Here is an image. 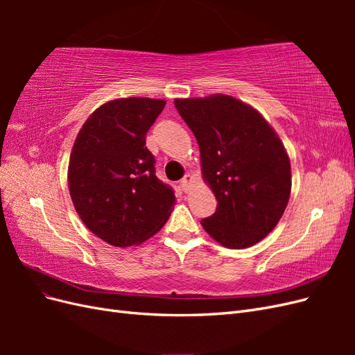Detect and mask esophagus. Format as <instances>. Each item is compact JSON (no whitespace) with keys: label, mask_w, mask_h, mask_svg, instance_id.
I'll list each match as a JSON object with an SVG mask.
<instances>
[{"label":"esophagus","mask_w":355,"mask_h":355,"mask_svg":"<svg viewBox=\"0 0 355 355\" xmlns=\"http://www.w3.org/2000/svg\"><path fill=\"white\" fill-rule=\"evenodd\" d=\"M192 182H194V178H192L191 175H187L184 179H182V180H180V188H182V191L188 192L189 188H191V185H192Z\"/></svg>","instance_id":"esophagus-1"}]
</instances>
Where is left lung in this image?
I'll return each mask as SVG.
<instances>
[{"instance_id":"left-lung-1","label":"left lung","mask_w":355,"mask_h":355,"mask_svg":"<svg viewBox=\"0 0 355 355\" xmlns=\"http://www.w3.org/2000/svg\"><path fill=\"white\" fill-rule=\"evenodd\" d=\"M175 106L197 139L202 178L218 200L202 228L228 249L259 243L283 216L292 188L280 137L250 105L228 94L176 99Z\"/></svg>"}]
</instances>
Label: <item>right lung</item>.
Wrapping results in <instances>:
<instances>
[{
    "mask_svg": "<svg viewBox=\"0 0 355 355\" xmlns=\"http://www.w3.org/2000/svg\"><path fill=\"white\" fill-rule=\"evenodd\" d=\"M166 101L103 103L75 139L68 167L73 207L94 235L115 247L141 244L170 218L175 192L155 176L146 133Z\"/></svg>",
    "mask_w": 355,
    "mask_h": 355,
    "instance_id": "1",
    "label": "right lung"
}]
</instances>
